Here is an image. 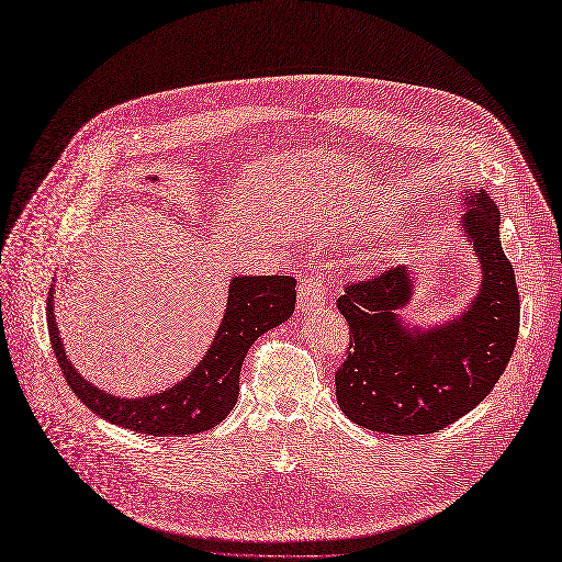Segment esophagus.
Returning <instances> with one entry per match:
<instances>
[{"label":"esophagus","instance_id":"34e87169","mask_svg":"<svg viewBox=\"0 0 562 562\" xmlns=\"http://www.w3.org/2000/svg\"><path fill=\"white\" fill-rule=\"evenodd\" d=\"M325 302H327L325 278L319 273L304 276L297 286V306L302 311H311V308H323Z\"/></svg>","mask_w":562,"mask_h":562}]
</instances>
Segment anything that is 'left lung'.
Masks as SVG:
<instances>
[{
	"mask_svg": "<svg viewBox=\"0 0 562 562\" xmlns=\"http://www.w3.org/2000/svg\"><path fill=\"white\" fill-rule=\"evenodd\" d=\"M467 204L462 228L483 265V284L460 317L409 334L397 315L414 289L407 267L349 282L336 300L349 325L336 395L345 416L364 429L436 434L483 403L507 369L520 329L514 267L501 247L496 204L485 191Z\"/></svg>",
	"mask_w": 562,
	"mask_h": 562,
	"instance_id": "8db88e82",
	"label": "left lung"
}]
</instances>
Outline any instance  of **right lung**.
Listing matches in <instances>:
<instances>
[{"mask_svg":"<svg viewBox=\"0 0 562 562\" xmlns=\"http://www.w3.org/2000/svg\"><path fill=\"white\" fill-rule=\"evenodd\" d=\"M295 308V278H233L222 325L204 360L176 386L148 397H117L100 391L66 360L53 315V286L46 302L48 336L59 369L82 403L100 418L148 436H191L220 425L237 403L239 369L251 345L282 325Z\"/></svg>","mask_w":562,"mask_h":562,"instance_id":"1","label":"right lung"}]
</instances>
